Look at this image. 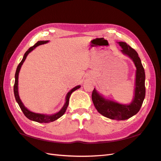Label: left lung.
<instances>
[{"mask_svg":"<svg viewBox=\"0 0 161 161\" xmlns=\"http://www.w3.org/2000/svg\"><path fill=\"white\" fill-rule=\"evenodd\" d=\"M122 48L121 52L132 60L136 70L134 96L128 104H123L107 99L95 88L92 91V100L97 110L106 118L115 120H125L138 113L145 97V72L138 53L125 42H118Z\"/></svg>","mask_w":161,"mask_h":161,"instance_id":"obj_1","label":"left lung"}]
</instances>
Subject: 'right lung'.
<instances>
[{"label":"right lung","mask_w":161,"mask_h":161,"mask_svg":"<svg viewBox=\"0 0 161 161\" xmlns=\"http://www.w3.org/2000/svg\"><path fill=\"white\" fill-rule=\"evenodd\" d=\"M49 42V40H46V41H38L35 45L33 46L32 47H30L28 49V50L24 54L23 59L21 60V62L19 63L17 70H16V72H15V75H14V79H15V80H14V97H15L16 101L17 102V103L19 104V107L21 109V111H23V113L24 114L27 118L32 121H36V122H39V123H50V122H52V121H55L56 119H58V118H60V117H62L63 115L64 114L65 111L68 108V105H69V99L71 95V94L72 93V92H74L75 91L77 90L78 89L80 88V85H77L74 88L72 89L70 91H69V92H68L66 95L65 97V103L63 105L62 108H61V109L58 111L57 113L53 114H38V113H35V112H33L30 110H29L24 105V104L23 103V102L21 101L20 97H19V89H18V79H19V72H20L21 68L23 64V62H25L26 58L27 56V55L30 53L31 52H32L35 48L39 46L42 45V44H45V43H47Z\"/></svg>","instance_id":"right-lung-1"}]
</instances>
